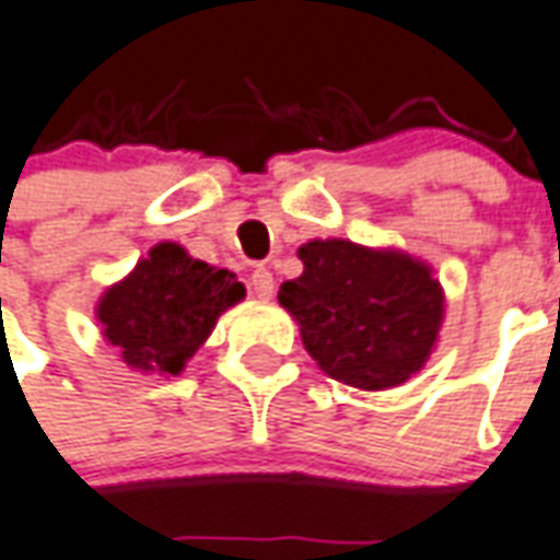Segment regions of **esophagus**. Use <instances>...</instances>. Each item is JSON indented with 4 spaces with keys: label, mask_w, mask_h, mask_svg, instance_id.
<instances>
[{
    "label": "esophagus",
    "mask_w": 560,
    "mask_h": 560,
    "mask_svg": "<svg viewBox=\"0 0 560 560\" xmlns=\"http://www.w3.org/2000/svg\"><path fill=\"white\" fill-rule=\"evenodd\" d=\"M249 289H253V295L256 299H271L273 295V273L268 268H256V271L249 273Z\"/></svg>",
    "instance_id": "1"
}]
</instances>
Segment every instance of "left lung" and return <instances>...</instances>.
<instances>
[{"label":"left lung","mask_w":560,"mask_h":560,"mask_svg":"<svg viewBox=\"0 0 560 560\" xmlns=\"http://www.w3.org/2000/svg\"><path fill=\"white\" fill-rule=\"evenodd\" d=\"M304 271L277 299L299 323L304 350L325 374L364 392L419 374L438 347L446 295L428 261L395 247L313 237Z\"/></svg>","instance_id":"8db88e82"}]
</instances>
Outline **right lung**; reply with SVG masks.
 Wrapping results in <instances>:
<instances>
[{"instance_id": "obj_1", "label": "right lung", "mask_w": 560, "mask_h": 560, "mask_svg": "<svg viewBox=\"0 0 560 560\" xmlns=\"http://www.w3.org/2000/svg\"><path fill=\"white\" fill-rule=\"evenodd\" d=\"M244 295L247 289L235 273L192 259L174 241H162L102 292L96 319L126 368L177 376L217 319Z\"/></svg>"}]
</instances>
